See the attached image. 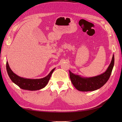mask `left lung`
Masks as SVG:
<instances>
[{"mask_svg":"<svg viewBox=\"0 0 122 122\" xmlns=\"http://www.w3.org/2000/svg\"><path fill=\"white\" fill-rule=\"evenodd\" d=\"M114 62V55L112 60L106 71L99 75L85 77L76 75L69 71L70 77L73 86L77 90L82 92L94 91L99 89L107 82L111 75Z\"/></svg>","mask_w":122,"mask_h":122,"instance_id":"obj_1","label":"left lung"}]
</instances>
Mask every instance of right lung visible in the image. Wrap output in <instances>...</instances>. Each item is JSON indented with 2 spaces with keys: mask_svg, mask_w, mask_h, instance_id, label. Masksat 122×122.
Listing matches in <instances>:
<instances>
[{
  "mask_svg": "<svg viewBox=\"0 0 122 122\" xmlns=\"http://www.w3.org/2000/svg\"><path fill=\"white\" fill-rule=\"evenodd\" d=\"M6 71L11 80L23 90L37 91L46 86L49 81L51 75L55 68L52 69L46 77L40 79H29L20 77L14 73L10 68L8 61H6Z\"/></svg>",
  "mask_w": 122,
  "mask_h": 122,
  "instance_id": "right-lung-1",
  "label": "right lung"
}]
</instances>
